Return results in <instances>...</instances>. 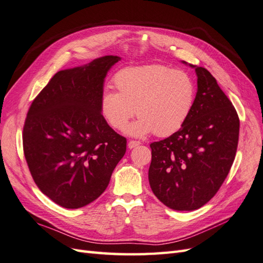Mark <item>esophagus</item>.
Masks as SVG:
<instances>
[{"instance_id": "1", "label": "esophagus", "mask_w": 263, "mask_h": 263, "mask_svg": "<svg viewBox=\"0 0 263 263\" xmlns=\"http://www.w3.org/2000/svg\"><path fill=\"white\" fill-rule=\"evenodd\" d=\"M141 143L139 142V141H129V143H127V147H129V149H133V147H137Z\"/></svg>"}]
</instances>
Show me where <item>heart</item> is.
Wrapping results in <instances>:
<instances>
[{"instance_id": "b5f03b06", "label": "heart", "mask_w": 263, "mask_h": 263, "mask_svg": "<svg viewBox=\"0 0 263 263\" xmlns=\"http://www.w3.org/2000/svg\"><path fill=\"white\" fill-rule=\"evenodd\" d=\"M118 92L104 90L100 96L101 116L116 130L132 137L156 133L167 137L179 131L189 118L196 101V84L184 71L161 64L127 66L112 79Z\"/></svg>"}]
</instances>
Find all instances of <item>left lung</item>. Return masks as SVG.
Wrapping results in <instances>:
<instances>
[{"instance_id":"1","label":"left lung","mask_w":263,"mask_h":263,"mask_svg":"<svg viewBox=\"0 0 263 263\" xmlns=\"http://www.w3.org/2000/svg\"><path fill=\"white\" fill-rule=\"evenodd\" d=\"M182 63L196 70V101L179 131L150 144L149 182L164 205L192 211L214 197L230 171L240 121L212 74L204 67Z\"/></svg>"}]
</instances>
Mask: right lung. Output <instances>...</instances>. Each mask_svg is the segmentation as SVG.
I'll return each mask as SVG.
<instances>
[{
  "label": "right lung",
  "mask_w": 263,
  "mask_h": 263,
  "mask_svg": "<svg viewBox=\"0 0 263 263\" xmlns=\"http://www.w3.org/2000/svg\"><path fill=\"white\" fill-rule=\"evenodd\" d=\"M101 57L59 71L33 101L23 127V149L37 187L57 204L79 209L98 199L126 151L101 116L99 100L111 67Z\"/></svg>",
  "instance_id": "add662e5"
}]
</instances>
